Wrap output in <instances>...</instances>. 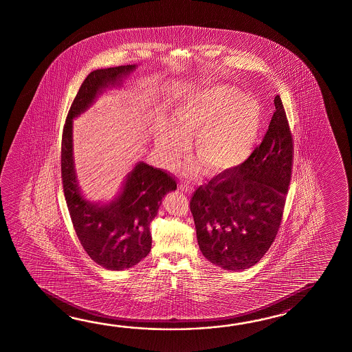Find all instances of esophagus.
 I'll return each instance as SVG.
<instances>
[{
    "label": "esophagus",
    "instance_id": "obj_1",
    "mask_svg": "<svg viewBox=\"0 0 352 352\" xmlns=\"http://www.w3.org/2000/svg\"><path fill=\"white\" fill-rule=\"evenodd\" d=\"M179 188L181 191H184L185 194H191V192H192V187L187 186L185 184H181V185H179Z\"/></svg>",
    "mask_w": 352,
    "mask_h": 352
}]
</instances>
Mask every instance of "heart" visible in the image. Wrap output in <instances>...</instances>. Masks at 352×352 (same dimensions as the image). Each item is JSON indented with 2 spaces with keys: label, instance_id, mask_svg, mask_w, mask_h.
I'll return each instance as SVG.
<instances>
[{
  "label": "heart",
  "instance_id": "1",
  "mask_svg": "<svg viewBox=\"0 0 352 352\" xmlns=\"http://www.w3.org/2000/svg\"><path fill=\"white\" fill-rule=\"evenodd\" d=\"M173 127H162L155 142L173 162L186 151L185 135L195 133V152L212 175L229 173L247 161L259 135L262 113L255 98L232 85H215L175 105Z\"/></svg>",
  "mask_w": 352,
  "mask_h": 352
}]
</instances>
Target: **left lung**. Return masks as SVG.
Wrapping results in <instances>:
<instances>
[{
  "label": "left lung",
  "mask_w": 352,
  "mask_h": 352,
  "mask_svg": "<svg viewBox=\"0 0 352 352\" xmlns=\"http://www.w3.org/2000/svg\"><path fill=\"white\" fill-rule=\"evenodd\" d=\"M276 112L262 143L238 168L197 187L190 210L204 256L223 270H248L277 236L293 164V138L285 107Z\"/></svg>",
  "instance_id": "1"
}]
</instances>
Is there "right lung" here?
Masks as SVG:
<instances>
[{"label":"right lung","mask_w":352,"mask_h":352,"mask_svg":"<svg viewBox=\"0 0 352 352\" xmlns=\"http://www.w3.org/2000/svg\"><path fill=\"white\" fill-rule=\"evenodd\" d=\"M135 65L97 69L82 82L67 113L61 140V179L75 232L87 254L108 270L132 268L151 252V221L162 199L175 191V177L138 162L128 173L120 195L108 204L84 199L73 157V120L85 112L107 88L120 85Z\"/></svg>","instance_id":"right-lung-1"}]
</instances>
